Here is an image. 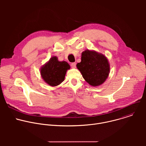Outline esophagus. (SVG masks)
<instances>
[{"label":"esophagus","mask_w":146,"mask_h":146,"mask_svg":"<svg viewBox=\"0 0 146 146\" xmlns=\"http://www.w3.org/2000/svg\"><path fill=\"white\" fill-rule=\"evenodd\" d=\"M76 66V62H73V63L71 64V67L73 68H75Z\"/></svg>","instance_id":"34e87169"}]
</instances>
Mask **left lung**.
<instances>
[{
	"mask_svg": "<svg viewBox=\"0 0 146 146\" xmlns=\"http://www.w3.org/2000/svg\"><path fill=\"white\" fill-rule=\"evenodd\" d=\"M85 80L92 86L102 84L108 78L110 67L107 58L94 51L86 50L76 65Z\"/></svg>",
	"mask_w": 146,
	"mask_h": 146,
	"instance_id": "1",
	"label": "left lung"
}]
</instances>
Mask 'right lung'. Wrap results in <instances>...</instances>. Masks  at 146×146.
Instances as JSON below:
<instances>
[{"label": "right lung", "mask_w": 146, "mask_h": 146, "mask_svg": "<svg viewBox=\"0 0 146 146\" xmlns=\"http://www.w3.org/2000/svg\"><path fill=\"white\" fill-rule=\"evenodd\" d=\"M70 65L65 61L59 62L56 56L50 58L48 63L41 69L43 80L51 86H56L64 80Z\"/></svg>", "instance_id": "right-lung-1"}]
</instances>
